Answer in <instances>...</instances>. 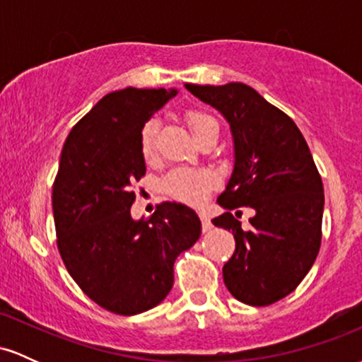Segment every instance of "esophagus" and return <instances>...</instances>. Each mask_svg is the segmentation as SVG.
<instances>
[{
    "instance_id": "obj_1",
    "label": "esophagus",
    "mask_w": 362,
    "mask_h": 362,
    "mask_svg": "<svg viewBox=\"0 0 362 362\" xmlns=\"http://www.w3.org/2000/svg\"><path fill=\"white\" fill-rule=\"evenodd\" d=\"M199 218H201V224H202V231H204V233H206V231H209V230H211V228H213V223H211L209 216H207V214H204V213H202V214H199Z\"/></svg>"
}]
</instances>
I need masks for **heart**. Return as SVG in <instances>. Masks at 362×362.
<instances>
[{"instance_id":"1","label":"heart","mask_w":362,"mask_h":362,"mask_svg":"<svg viewBox=\"0 0 362 362\" xmlns=\"http://www.w3.org/2000/svg\"><path fill=\"white\" fill-rule=\"evenodd\" d=\"M185 122L190 127L195 139H201L211 129L218 127V122L202 110H187ZM160 124L156 119L144 122L139 132V149L146 161H151L156 155V139ZM165 194L189 206H199L204 202L211 190L216 187V177L209 170L201 168H175L163 178Z\"/></svg>"}]
</instances>
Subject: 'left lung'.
Returning a JSON list of instances; mask_svg holds the SVG:
<instances>
[{
    "instance_id": "left-lung-1",
    "label": "left lung",
    "mask_w": 362,
    "mask_h": 362,
    "mask_svg": "<svg viewBox=\"0 0 362 362\" xmlns=\"http://www.w3.org/2000/svg\"><path fill=\"white\" fill-rule=\"evenodd\" d=\"M185 88L221 112L233 132L235 170L218 202L230 211H255L250 230H242L231 213L213 219L233 231L236 243L223 267L224 284L238 301L272 305L293 293L317 260L322 177L294 120L250 86L187 83Z\"/></svg>"
}]
</instances>
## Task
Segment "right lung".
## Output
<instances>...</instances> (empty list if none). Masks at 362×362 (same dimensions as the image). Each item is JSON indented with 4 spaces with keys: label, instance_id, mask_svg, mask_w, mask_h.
<instances>
[{
    "label": "right lung",
    "instance_id": "add662e5",
    "mask_svg": "<svg viewBox=\"0 0 362 362\" xmlns=\"http://www.w3.org/2000/svg\"><path fill=\"white\" fill-rule=\"evenodd\" d=\"M175 93L112 91L78 120L61 151L52 185L57 250L83 293L115 315L160 305L175 259L201 236L197 214L178 202H160L148 219L131 218L136 182L146 175L141 127Z\"/></svg>",
    "mask_w": 362,
    "mask_h": 362
}]
</instances>
